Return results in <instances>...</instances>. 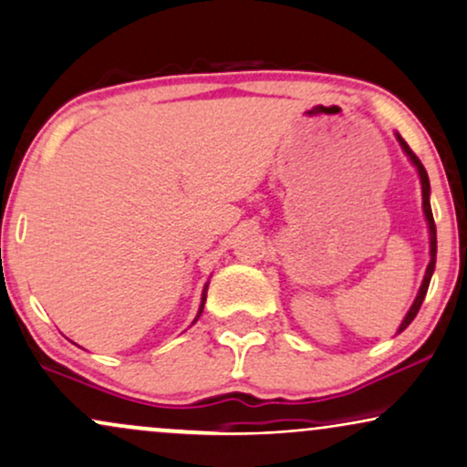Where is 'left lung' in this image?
I'll use <instances>...</instances> for the list:
<instances>
[{
    "mask_svg": "<svg viewBox=\"0 0 467 467\" xmlns=\"http://www.w3.org/2000/svg\"><path fill=\"white\" fill-rule=\"evenodd\" d=\"M396 140H399V145L402 147V151H405L407 158H410V162L416 166L418 171V177H420V186H422V212H424V218H427V224H429V266H427V273H424V279H422V285H420L416 298H413L410 312L405 314V318H402L399 331L396 333H402L407 329V327L411 325V320L416 318L418 312H420V305H422L424 296H427V290H429V284H431V277H433V270H435V260H437V232H435V221H433V212H431V183H429V175H427V169H424L422 162L416 158V153L411 151L410 145H407L405 140H402V136L396 131Z\"/></svg>",
    "mask_w": 467,
    "mask_h": 467,
    "instance_id": "left-lung-1",
    "label": "left lung"
}]
</instances>
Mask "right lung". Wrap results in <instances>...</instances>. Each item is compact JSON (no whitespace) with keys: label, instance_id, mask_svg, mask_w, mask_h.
<instances>
[{"label":"right lung","instance_id":"obj_1","mask_svg":"<svg viewBox=\"0 0 467 467\" xmlns=\"http://www.w3.org/2000/svg\"><path fill=\"white\" fill-rule=\"evenodd\" d=\"M207 285H210V281H207V284L203 285V292H201V305H199V312H197V318H194V320H192V325H194V322H197V320H199V316H201V314H203V305H205V298H207Z\"/></svg>","mask_w":467,"mask_h":467}]
</instances>
